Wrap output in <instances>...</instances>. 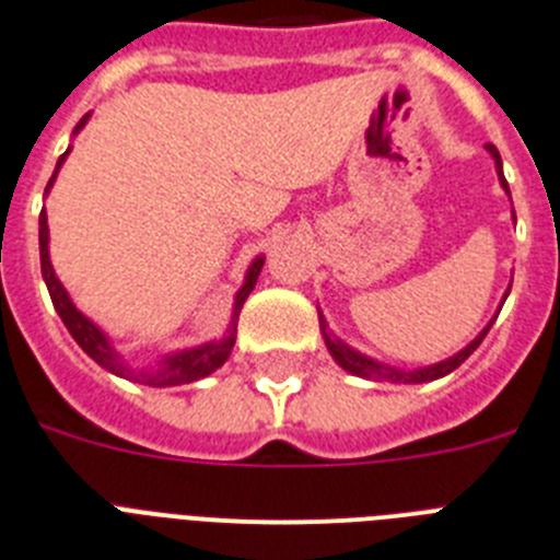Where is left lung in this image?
<instances>
[{"label":"left lung","mask_w":560,"mask_h":560,"mask_svg":"<svg viewBox=\"0 0 560 560\" xmlns=\"http://www.w3.org/2000/svg\"><path fill=\"white\" fill-rule=\"evenodd\" d=\"M486 148H488V153L493 155V161H497V170H500V180H502V186H505V189H508V180H505V175H502L500 150L493 148V144H486ZM488 329H491V324H488L486 329H482L480 335L475 337V340L468 342L466 349L457 351L455 357L438 362V365L421 368V371H396V368H385V365H380V362H374V360H368V357L357 354L354 349H349V346H342L340 340H331V337L326 335V331H324V335H326V346H329V351H331V357H335V360H337V365L346 368L349 374L365 376V380H371V376H374V380H390V382H405V385H412V382H430V380H438V376H446V374H450V371H455V368L460 365L463 360H468V354H475V349L482 342V337L488 335Z\"/></svg>","instance_id":"8db88e82"}]
</instances>
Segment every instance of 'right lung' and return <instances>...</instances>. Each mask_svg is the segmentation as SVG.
Masks as SVG:
<instances>
[{"label": "right lung", "mask_w": 560, "mask_h": 560, "mask_svg": "<svg viewBox=\"0 0 560 560\" xmlns=\"http://www.w3.org/2000/svg\"><path fill=\"white\" fill-rule=\"evenodd\" d=\"M85 119H89V114L80 119L78 128H74V133L83 128ZM67 153H69V150H67ZM67 153L58 159V167H55V173L60 170V164H63ZM52 180H55V175L49 178L47 189L52 186ZM38 225H42V229H38V245H42V273H44V281H47L49 299H52V304H55V310H58L60 320H63V326L69 329V335L78 340L80 349L92 357L94 362H100L105 371H110V374H117V376H133V380L144 382V385L170 387V385H186V382L203 380V376L214 374V371H218V368L223 365L225 360H229L231 349H234V331H231V335L225 337V340H220V342H206V346H198V349H189V351H180V354L164 357L161 368H159V371H153V374H148V371H144V374H130L128 368L122 365V360H119L117 351L110 349L108 337H105L103 331H100L97 326H94L92 320L83 315V312L74 310V304L69 301V295H67V290H63V284H60L58 276H55L52 261H49V248H47L49 229H47V214H44V211H42V218H38ZM261 265H265V259H256L254 265H250L248 279H245L243 290L236 292L234 320L240 317V310H243L245 299H248V292L254 290L256 279H259Z\"/></svg>", "instance_id": "right-lung-1"}]
</instances>
